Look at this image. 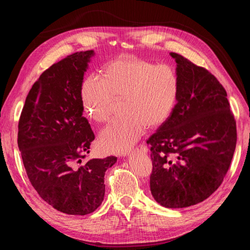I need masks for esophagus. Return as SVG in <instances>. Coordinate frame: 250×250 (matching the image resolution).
Returning <instances> with one entry per match:
<instances>
[{"mask_svg": "<svg viewBox=\"0 0 250 250\" xmlns=\"http://www.w3.org/2000/svg\"><path fill=\"white\" fill-rule=\"evenodd\" d=\"M135 151H138V152H141V153H144V154H145V153H147L148 148H147L146 146H144V145H140L137 149L134 150V152H135Z\"/></svg>", "mask_w": 250, "mask_h": 250, "instance_id": "obj_1", "label": "esophagus"}]
</instances>
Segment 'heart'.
<instances>
[{
    "label": "heart",
    "instance_id": "b5f03b06",
    "mask_svg": "<svg viewBox=\"0 0 250 250\" xmlns=\"http://www.w3.org/2000/svg\"><path fill=\"white\" fill-rule=\"evenodd\" d=\"M176 71L140 58H121L105 64L101 78L87 76L81 84V102L89 119L106 123L115 99L123 100L126 115L100 132L99 142L108 153L129 151L147 126L162 125L172 112L178 95Z\"/></svg>",
    "mask_w": 250,
    "mask_h": 250
}]
</instances>
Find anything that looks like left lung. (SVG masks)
I'll use <instances>...</instances> for the list:
<instances>
[{"label": "left lung", "mask_w": 250, "mask_h": 250, "mask_svg": "<svg viewBox=\"0 0 250 250\" xmlns=\"http://www.w3.org/2000/svg\"><path fill=\"white\" fill-rule=\"evenodd\" d=\"M176 62L178 95L171 115L148 139L150 191L161 206L183 208L206 200L222 184L237 144L224 87L184 56Z\"/></svg>", "instance_id": "8db88e82"}]
</instances>
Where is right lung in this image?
Instances as JSON below:
<instances>
[{
    "label": "right lung",
    "mask_w": 250,
    "mask_h": 250,
    "mask_svg": "<svg viewBox=\"0 0 250 250\" xmlns=\"http://www.w3.org/2000/svg\"><path fill=\"white\" fill-rule=\"evenodd\" d=\"M93 50L51 65L37 80L21 110L18 145L28 178L41 197L67 215H87L100 207L104 175L117 157L93 158L95 134L83 117L81 84Z\"/></svg>",
    "instance_id": "obj_1"
}]
</instances>
